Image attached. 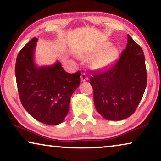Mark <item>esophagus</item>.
Masks as SVG:
<instances>
[{
    "label": "esophagus",
    "mask_w": 161,
    "mask_h": 161,
    "mask_svg": "<svg viewBox=\"0 0 161 161\" xmlns=\"http://www.w3.org/2000/svg\"><path fill=\"white\" fill-rule=\"evenodd\" d=\"M80 78H81V81H85L88 80V77H87V74H86L85 73H82V74H81Z\"/></svg>",
    "instance_id": "34e87169"
}]
</instances>
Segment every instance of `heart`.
Here are the masks:
<instances>
[{"mask_svg":"<svg viewBox=\"0 0 161 161\" xmlns=\"http://www.w3.org/2000/svg\"><path fill=\"white\" fill-rule=\"evenodd\" d=\"M108 43H103L94 48L80 52L79 55L84 59H88L96 56L91 62V68L94 70H100L111 64L118 56V51L115 47H108Z\"/></svg>","mask_w":161,"mask_h":161,"instance_id":"b5f03b06","label":"heart"}]
</instances>
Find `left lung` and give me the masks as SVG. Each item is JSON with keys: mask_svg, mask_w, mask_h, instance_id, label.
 <instances>
[{"mask_svg": "<svg viewBox=\"0 0 161 161\" xmlns=\"http://www.w3.org/2000/svg\"><path fill=\"white\" fill-rule=\"evenodd\" d=\"M127 45L120 58L103 71L93 73L97 111L109 121H120L132 115L142 100L147 85V71L142 49L127 35Z\"/></svg>", "mask_w": 161, "mask_h": 161, "instance_id": "obj_1", "label": "left lung"}]
</instances>
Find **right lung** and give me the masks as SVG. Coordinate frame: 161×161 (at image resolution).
Masks as SVG:
<instances>
[{
  "mask_svg": "<svg viewBox=\"0 0 161 161\" xmlns=\"http://www.w3.org/2000/svg\"><path fill=\"white\" fill-rule=\"evenodd\" d=\"M37 42V38H32L16 58L19 98L25 109L37 121L58 125L68 114L71 95L80 86L81 74L67 73L59 61L37 66L34 59Z\"/></svg>",
  "mask_w": 161,
  "mask_h": 161,
  "instance_id": "add662e5",
  "label": "right lung"
}]
</instances>
